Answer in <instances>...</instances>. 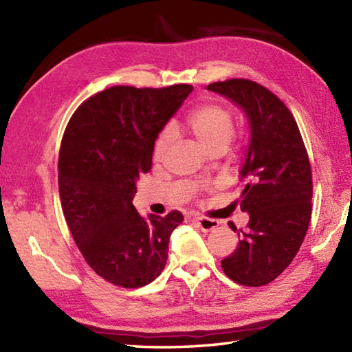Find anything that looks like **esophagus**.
Masks as SVG:
<instances>
[{
	"label": "esophagus",
	"instance_id": "obj_1",
	"mask_svg": "<svg viewBox=\"0 0 352 352\" xmlns=\"http://www.w3.org/2000/svg\"><path fill=\"white\" fill-rule=\"evenodd\" d=\"M190 221L195 222L201 230L206 231V233L207 231H212L213 228L218 227V221L210 219V218H204V216H193Z\"/></svg>",
	"mask_w": 352,
	"mask_h": 352
}]
</instances>
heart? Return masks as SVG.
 <instances>
[{"instance_id":"heart-1","label":"heart","mask_w":352,"mask_h":352,"mask_svg":"<svg viewBox=\"0 0 352 352\" xmlns=\"http://www.w3.org/2000/svg\"><path fill=\"white\" fill-rule=\"evenodd\" d=\"M186 126L206 151L216 148L226 149L234 133V116L233 111L222 104H204L188 115ZM174 140V131L163 130L154 144V160H163Z\"/></svg>"}]
</instances>
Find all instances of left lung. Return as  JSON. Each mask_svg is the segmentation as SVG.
Instances as JSON below:
<instances>
[{"label":"left lung","mask_w":352,"mask_h":352,"mask_svg":"<svg viewBox=\"0 0 352 352\" xmlns=\"http://www.w3.org/2000/svg\"><path fill=\"white\" fill-rule=\"evenodd\" d=\"M207 89L239 104L251 125L241 170V208L250 222L245 231L228 223L241 239L221 265L228 278L242 286H265L292 263L307 234L313 195L307 149L294 115L265 86L230 78Z\"/></svg>","instance_id":"1"}]
</instances>
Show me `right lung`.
<instances>
[{
  "label": "right lung",
  "mask_w": 352,
  "mask_h": 352,
  "mask_svg": "<svg viewBox=\"0 0 352 352\" xmlns=\"http://www.w3.org/2000/svg\"><path fill=\"white\" fill-rule=\"evenodd\" d=\"M190 85L113 86L87 98L66 125L58 151V192L71 234L101 278L125 289L154 281L183 214L142 218L136 180L151 170L155 139Z\"/></svg>",
  "instance_id": "1"
}]
</instances>
